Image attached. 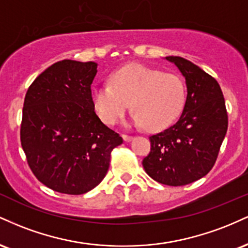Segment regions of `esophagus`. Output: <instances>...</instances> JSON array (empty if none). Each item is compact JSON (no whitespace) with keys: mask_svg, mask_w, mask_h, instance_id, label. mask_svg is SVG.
Here are the masks:
<instances>
[{"mask_svg":"<svg viewBox=\"0 0 248 248\" xmlns=\"http://www.w3.org/2000/svg\"><path fill=\"white\" fill-rule=\"evenodd\" d=\"M122 138H124V140L126 142H129L133 140V136L132 135H127V134H122Z\"/></svg>","mask_w":248,"mask_h":248,"instance_id":"obj_1","label":"esophagus"}]
</instances>
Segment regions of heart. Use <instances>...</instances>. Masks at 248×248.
Returning a JSON list of instances; mask_svg holds the SVG:
<instances>
[{
    "instance_id": "heart-1",
    "label": "heart",
    "mask_w": 248,
    "mask_h": 248,
    "mask_svg": "<svg viewBox=\"0 0 248 248\" xmlns=\"http://www.w3.org/2000/svg\"><path fill=\"white\" fill-rule=\"evenodd\" d=\"M186 101V82L178 75L130 64L114 71L108 84L92 88V102L105 124H114L128 107L133 120L149 130L163 129L172 124Z\"/></svg>"
}]
</instances>
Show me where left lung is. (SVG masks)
<instances>
[{
  "instance_id": "obj_1",
  "label": "left lung",
  "mask_w": 248,
  "mask_h": 248,
  "mask_svg": "<svg viewBox=\"0 0 248 248\" xmlns=\"http://www.w3.org/2000/svg\"><path fill=\"white\" fill-rule=\"evenodd\" d=\"M186 82V101L178 121L149 136L150 152L142 161L156 182L181 186L204 177L215 166L227 132V110L218 81L182 57H167Z\"/></svg>"
}]
</instances>
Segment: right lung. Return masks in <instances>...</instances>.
Here are the masks:
<instances>
[{
  "label": "right lung",
  "mask_w": 248,
  "mask_h": 248,
  "mask_svg": "<svg viewBox=\"0 0 248 248\" xmlns=\"http://www.w3.org/2000/svg\"><path fill=\"white\" fill-rule=\"evenodd\" d=\"M94 62L64 59L28 88L21 144L31 171L53 191L82 195L106 176L110 153L124 142L94 112Z\"/></svg>",
  "instance_id": "right-lung-1"
}]
</instances>
